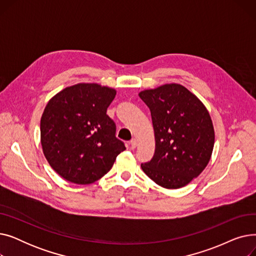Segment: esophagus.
Wrapping results in <instances>:
<instances>
[{
  "instance_id": "esophagus-1",
  "label": "esophagus",
  "mask_w": 256,
  "mask_h": 256,
  "mask_svg": "<svg viewBox=\"0 0 256 256\" xmlns=\"http://www.w3.org/2000/svg\"><path fill=\"white\" fill-rule=\"evenodd\" d=\"M130 148L132 150H135L137 147V140L136 139H132L130 142Z\"/></svg>"
}]
</instances>
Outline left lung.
<instances>
[{
    "label": "left lung",
    "mask_w": 256,
    "mask_h": 256,
    "mask_svg": "<svg viewBox=\"0 0 256 256\" xmlns=\"http://www.w3.org/2000/svg\"><path fill=\"white\" fill-rule=\"evenodd\" d=\"M150 108L156 150L141 168L166 189L189 184L208 164L214 132L210 116L192 92L180 84H166L139 93Z\"/></svg>",
    "instance_id": "8db88e82"
}]
</instances>
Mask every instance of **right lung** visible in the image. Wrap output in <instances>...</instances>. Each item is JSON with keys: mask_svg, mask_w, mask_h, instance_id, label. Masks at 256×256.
<instances>
[{"mask_svg": "<svg viewBox=\"0 0 256 256\" xmlns=\"http://www.w3.org/2000/svg\"><path fill=\"white\" fill-rule=\"evenodd\" d=\"M116 91L98 84H78L57 93L40 121L44 154L61 178L78 184L98 180L126 150L116 124L106 115Z\"/></svg>", "mask_w": 256, "mask_h": 256, "instance_id": "right-lung-1", "label": "right lung"}]
</instances>
